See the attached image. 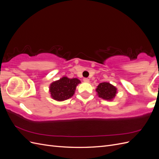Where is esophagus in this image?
<instances>
[{
	"instance_id": "obj_1",
	"label": "esophagus",
	"mask_w": 159,
	"mask_h": 159,
	"mask_svg": "<svg viewBox=\"0 0 159 159\" xmlns=\"http://www.w3.org/2000/svg\"><path fill=\"white\" fill-rule=\"evenodd\" d=\"M84 81H85V82H87V83L89 82V80L88 78H84Z\"/></svg>"
}]
</instances>
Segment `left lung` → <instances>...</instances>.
<instances>
[{"label": "left lung", "instance_id": "8db88e82", "mask_svg": "<svg viewBox=\"0 0 159 159\" xmlns=\"http://www.w3.org/2000/svg\"><path fill=\"white\" fill-rule=\"evenodd\" d=\"M99 98L105 100L111 101L116 95L117 88L108 82L100 83L96 89Z\"/></svg>", "mask_w": 159, "mask_h": 159}]
</instances>
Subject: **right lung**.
Instances as JSON below:
<instances>
[{"label": "right lung", "mask_w": 159, "mask_h": 159, "mask_svg": "<svg viewBox=\"0 0 159 159\" xmlns=\"http://www.w3.org/2000/svg\"><path fill=\"white\" fill-rule=\"evenodd\" d=\"M80 83V80L77 78L70 79L67 77H63L50 84L51 97L58 102L68 99L73 96L76 86Z\"/></svg>", "instance_id": "right-lung-1"}]
</instances>
